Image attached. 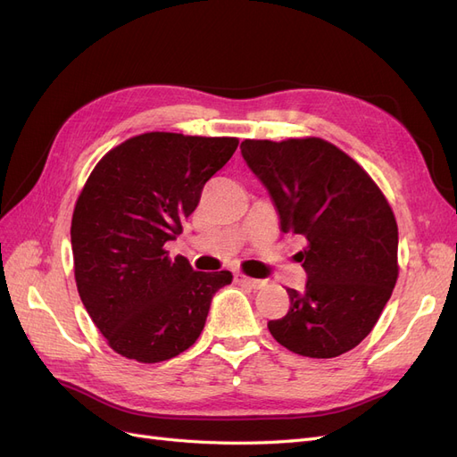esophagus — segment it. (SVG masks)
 Wrapping results in <instances>:
<instances>
[{
	"instance_id": "obj_1",
	"label": "esophagus",
	"mask_w": 457,
	"mask_h": 457,
	"mask_svg": "<svg viewBox=\"0 0 457 457\" xmlns=\"http://www.w3.org/2000/svg\"><path fill=\"white\" fill-rule=\"evenodd\" d=\"M234 280H237V282H238V284H242V286L252 287V289H259V287L265 286V282H262V280L250 278V276H244V274H240V272L234 274Z\"/></svg>"
}]
</instances>
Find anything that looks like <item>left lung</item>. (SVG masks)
Here are the masks:
<instances>
[{
  "mask_svg": "<svg viewBox=\"0 0 457 457\" xmlns=\"http://www.w3.org/2000/svg\"><path fill=\"white\" fill-rule=\"evenodd\" d=\"M240 150L269 190L282 232L307 240L295 255L307 272L305 289L287 287L289 311L269 322L272 337L309 358L354 349L396 284L398 228L389 202L361 165L328 141L245 139Z\"/></svg>",
  "mask_w": 457,
  "mask_h": 457,
  "instance_id": "obj_1",
  "label": "left lung"
}]
</instances>
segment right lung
Returning <instances> with one entry per match:
<instances>
[{
	"mask_svg": "<svg viewBox=\"0 0 457 457\" xmlns=\"http://www.w3.org/2000/svg\"><path fill=\"white\" fill-rule=\"evenodd\" d=\"M238 139L143 133L96 163L72 215L78 294L118 354L170 361L200 337L228 270L196 272L165 244L196 210L204 185L232 158Z\"/></svg>",
	"mask_w": 457,
	"mask_h": 457,
	"instance_id": "right-lung-1",
	"label": "right lung"
}]
</instances>
